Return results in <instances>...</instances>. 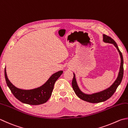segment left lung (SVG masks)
<instances>
[{
	"mask_svg": "<svg viewBox=\"0 0 128 128\" xmlns=\"http://www.w3.org/2000/svg\"><path fill=\"white\" fill-rule=\"evenodd\" d=\"M103 42L105 43H111L113 44L114 46L116 48L118 52L120 54V59H121V62H120V66L119 71V74L116 79L112 85L109 88L105 89L102 91H99L98 92H95L90 94H85L82 91L78 86V82H77L75 74L74 73V78L72 81V86L73 88L74 92L78 95V97L81 98V100L85 101V102H91V103H98L101 102H104L105 101L109 99L112 96L113 94L116 91L118 87L121 83L122 81V78H123L124 74V68H123V57L122 52L119 49L116 43L115 42V40L112 39V38L109 37L105 34H103Z\"/></svg>",
	"mask_w": 128,
	"mask_h": 128,
	"instance_id": "obj_1",
	"label": "left lung"
}]
</instances>
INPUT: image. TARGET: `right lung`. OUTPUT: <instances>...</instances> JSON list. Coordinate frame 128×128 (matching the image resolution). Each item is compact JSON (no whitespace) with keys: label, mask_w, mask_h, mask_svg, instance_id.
<instances>
[{"label":"right lung","mask_w":128,"mask_h":128,"mask_svg":"<svg viewBox=\"0 0 128 128\" xmlns=\"http://www.w3.org/2000/svg\"><path fill=\"white\" fill-rule=\"evenodd\" d=\"M63 73L60 70L55 72L50 76L46 82L38 88L30 90H24L16 88L8 78L5 68L4 74L7 86L10 89L13 95L22 102L26 104L37 105L46 102L52 95L55 82Z\"/></svg>","instance_id":"1"}]
</instances>
